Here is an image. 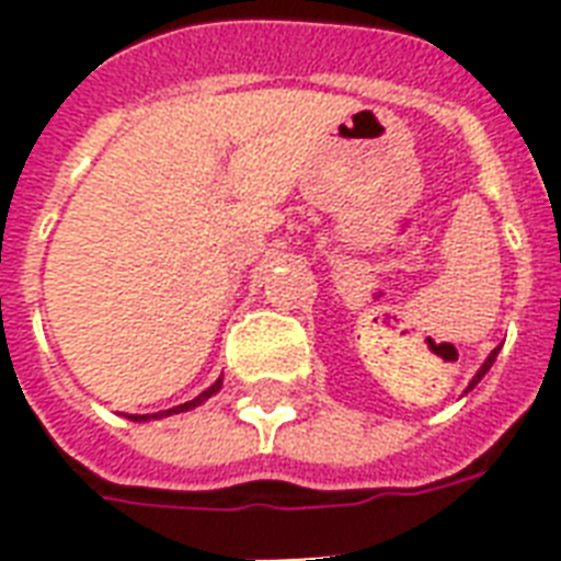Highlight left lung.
Returning a JSON list of instances; mask_svg holds the SVG:
<instances>
[{
  "instance_id": "8db88e82",
  "label": "left lung",
  "mask_w": 561,
  "mask_h": 561,
  "mask_svg": "<svg viewBox=\"0 0 561 561\" xmlns=\"http://www.w3.org/2000/svg\"><path fill=\"white\" fill-rule=\"evenodd\" d=\"M495 358H497V350H495V352H492V355H489V358H486V364H483V367H480V369H478V375H474V378H471V383H469V390H471V387H474V383H478V381H480V378H483V375H486V373H489V367H492V364H495Z\"/></svg>"
}]
</instances>
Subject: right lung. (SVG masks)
<instances>
[{
	"label": "right lung",
	"mask_w": 561,
	"mask_h": 561,
	"mask_svg": "<svg viewBox=\"0 0 561 561\" xmlns=\"http://www.w3.org/2000/svg\"><path fill=\"white\" fill-rule=\"evenodd\" d=\"M220 390V378L215 383H211L209 390H203L201 396H197V399H192V401H186V404H178V408H171V410H162V413H153V419L157 416H171V413H183V410H192V408H197V404H203V401L209 399V396H215V392ZM134 419V422H145V419H151V416H130Z\"/></svg>",
	"instance_id": "obj_1"
}]
</instances>
